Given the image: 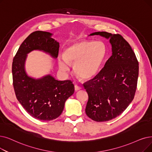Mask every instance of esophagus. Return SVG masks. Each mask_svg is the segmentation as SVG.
Returning a JSON list of instances; mask_svg holds the SVG:
<instances>
[{"label":"esophagus","instance_id":"obj_1","mask_svg":"<svg viewBox=\"0 0 152 152\" xmlns=\"http://www.w3.org/2000/svg\"><path fill=\"white\" fill-rule=\"evenodd\" d=\"M81 89V86H77V85H75V91H78V90H80Z\"/></svg>","mask_w":152,"mask_h":152}]
</instances>
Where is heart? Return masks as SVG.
Segmentation results:
<instances>
[{"label": "heart", "instance_id": "heart-1", "mask_svg": "<svg viewBox=\"0 0 152 152\" xmlns=\"http://www.w3.org/2000/svg\"><path fill=\"white\" fill-rule=\"evenodd\" d=\"M105 54L106 47L104 43L83 40L65 50L64 58L59 59V66L62 71H66L68 64H74L76 76L81 80H88L97 73Z\"/></svg>", "mask_w": 152, "mask_h": 152}]
</instances>
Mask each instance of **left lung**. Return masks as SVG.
I'll return each instance as SVG.
<instances>
[{
	"mask_svg": "<svg viewBox=\"0 0 152 152\" xmlns=\"http://www.w3.org/2000/svg\"><path fill=\"white\" fill-rule=\"evenodd\" d=\"M110 38L113 55L91 80L83 84L89 96L87 115L96 122L110 121L121 114L134 99L138 62L130 44L119 34L97 31L90 34Z\"/></svg>",
	"mask_w": 152,
	"mask_h": 152,
	"instance_id": "8db88e82",
	"label": "left lung"
}]
</instances>
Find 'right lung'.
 I'll return each instance as SVG.
<instances>
[{"instance_id":"right-lung-1","label":"right lung","mask_w":152,"mask_h":152,"mask_svg":"<svg viewBox=\"0 0 152 152\" xmlns=\"http://www.w3.org/2000/svg\"><path fill=\"white\" fill-rule=\"evenodd\" d=\"M51 34L36 31L26 38L19 47L12 63L13 86L17 100L33 117L52 121L61 115L65 101L75 92L71 80L58 81L50 75L35 80L27 76L25 61L30 51L39 50L56 58L60 44L51 38Z\"/></svg>"}]
</instances>
